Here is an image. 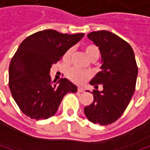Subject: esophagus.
Returning <instances> with one entry per match:
<instances>
[{
	"mask_svg": "<svg viewBox=\"0 0 150 150\" xmlns=\"http://www.w3.org/2000/svg\"><path fill=\"white\" fill-rule=\"evenodd\" d=\"M77 91H78L79 93H82V92L84 91V88H77Z\"/></svg>",
	"mask_w": 150,
	"mask_h": 150,
	"instance_id": "obj_1",
	"label": "esophagus"
}]
</instances>
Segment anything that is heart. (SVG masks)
<instances>
[{
  "label": "heart",
  "mask_w": 150,
  "mask_h": 150,
  "mask_svg": "<svg viewBox=\"0 0 150 150\" xmlns=\"http://www.w3.org/2000/svg\"><path fill=\"white\" fill-rule=\"evenodd\" d=\"M84 51L86 53V55L89 58L93 61V60H97L100 57V50L94 45H88L84 47ZM73 53V49L69 48L66 50V52L64 53L63 56V61L65 62H69L71 56ZM67 76L68 78L75 82L76 84H81L84 81H86L88 79L90 78V73L86 72V71H81L76 69H70L68 70L67 72Z\"/></svg>",
  "instance_id": "obj_1"
}]
</instances>
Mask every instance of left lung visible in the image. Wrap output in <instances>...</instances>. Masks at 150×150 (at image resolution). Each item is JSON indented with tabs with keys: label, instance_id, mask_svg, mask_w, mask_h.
<instances>
[{
	"label": "left lung",
	"instance_id": "left-lung-1",
	"mask_svg": "<svg viewBox=\"0 0 150 150\" xmlns=\"http://www.w3.org/2000/svg\"><path fill=\"white\" fill-rule=\"evenodd\" d=\"M88 38L100 49V71L90 81L93 101L84 108L86 117L93 124L107 125L114 123L127 108L136 88L138 69L134 51L120 37L108 31L92 32Z\"/></svg>",
	"mask_w": 150,
	"mask_h": 150
}]
</instances>
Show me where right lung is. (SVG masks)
Here are the masks:
<instances>
[{
	"instance_id": "obj_1",
	"label": "right lung",
	"mask_w": 150,
	"mask_h": 150,
	"mask_svg": "<svg viewBox=\"0 0 150 150\" xmlns=\"http://www.w3.org/2000/svg\"><path fill=\"white\" fill-rule=\"evenodd\" d=\"M84 33L63 34L45 30L30 35L20 45L9 65V88L21 112L33 119L54 115L64 95L77 87L66 78L51 81L50 71L66 50Z\"/></svg>"
}]
</instances>
